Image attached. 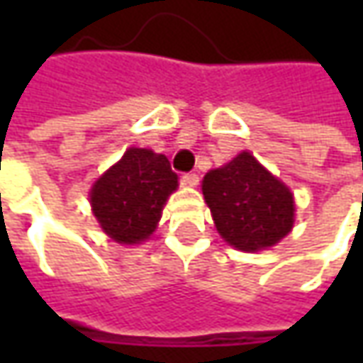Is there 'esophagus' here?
<instances>
[{"label":"esophagus","mask_w":363,"mask_h":363,"mask_svg":"<svg viewBox=\"0 0 363 363\" xmlns=\"http://www.w3.org/2000/svg\"><path fill=\"white\" fill-rule=\"evenodd\" d=\"M198 182H200L198 174H184V175H182V184H184V186H188V188H196V186H198Z\"/></svg>","instance_id":"34e87169"}]
</instances>
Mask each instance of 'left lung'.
Here are the masks:
<instances>
[{"instance_id":"obj_1","label":"left lung","mask_w":363,"mask_h":363,"mask_svg":"<svg viewBox=\"0 0 363 363\" xmlns=\"http://www.w3.org/2000/svg\"><path fill=\"white\" fill-rule=\"evenodd\" d=\"M202 191L220 236L238 250H262L293 228V194L248 151L206 174Z\"/></svg>"}]
</instances>
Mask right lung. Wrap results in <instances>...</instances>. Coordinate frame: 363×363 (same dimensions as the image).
I'll use <instances>...</instances> for the list:
<instances>
[{
    "label": "right lung",
    "mask_w": 363,
    "mask_h": 363,
    "mask_svg": "<svg viewBox=\"0 0 363 363\" xmlns=\"http://www.w3.org/2000/svg\"><path fill=\"white\" fill-rule=\"evenodd\" d=\"M175 188L177 175L165 155L131 147L92 186V212L113 240L137 244L155 230Z\"/></svg>",
    "instance_id": "add662e5"
}]
</instances>
